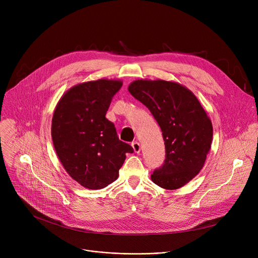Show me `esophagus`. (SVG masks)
<instances>
[{"label":"esophagus","mask_w":258,"mask_h":258,"mask_svg":"<svg viewBox=\"0 0 258 258\" xmlns=\"http://www.w3.org/2000/svg\"><path fill=\"white\" fill-rule=\"evenodd\" d=\"M132 147H133V150H134V152L135 153H140V151H141V147H140V144H139V142H137V141H134V142H132Z\"/></svg>","instance_id":"obj_1"}]
</instances>
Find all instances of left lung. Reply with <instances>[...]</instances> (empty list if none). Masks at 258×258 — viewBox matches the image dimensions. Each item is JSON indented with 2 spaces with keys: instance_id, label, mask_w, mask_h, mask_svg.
Segmentation results:
<instances>
[{
  "instance_id": "obj_1",
  "label": "left lung",
  "mask_w": 258,
  "mask_h": 258,
  "mask_svg": "<svg viewBox=\"0 0 258 258\" xmlns=\"http://www.w3.org/2000/svg\"><path fill=\"white\" fill-rule=\"evenodd\" d=\"M157 120L165 144L164 164L155 169L152 181L174 190L192 180L205 164L213 128L196 95L184 86L166 80H135L128 86Z\"/></svg>"
}]
</instances>
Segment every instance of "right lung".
<instances>
[{"label": "right lung", "instance_id": "1", "mask_svg": "<svg viewBox=\"0 0 258 258\" xmlns=\"http://www.w3.org/2000/svg\"><path fill=\"white\" fill-rule=\"evenodd\" d=\"M121 87L122 81L114 79L76 85L62 95L53 114L51 136L57 157L70 177L89 189L117 180L125 154L134 153L105 118Z\"/></svg>", "mask_w": 258, "mask_h": 258}]
</instances>
